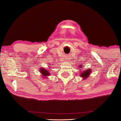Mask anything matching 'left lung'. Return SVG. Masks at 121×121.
I'll use <instances>...</instances> for the list:
<instances>
[{"mask_svg":"<svg viewBox=\"0 0 121 121\" xmlns=\"http://www.w3.org/2000/svg\"><path fill=\"white\" fill-rule=\"evenodd\" d=\"M83 66H84L83 65H78V68L80 69V70L81 71L80 72V76L85 80V79H86L89 77L90 74H91V72H92V70H91V68L89 69H85L84 70H82Z\"/></svg>","mask_w":121,"mask_h":121,"instance_id":"8db88e82","label":"left lung"}]
</instances>
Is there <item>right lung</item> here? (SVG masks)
I'll return each mask as SVG.
<instances>
[{"label":"right lung","mask_w":121,"mask_h":121,"mask_svg":"<svg viewBox=\"0 0 121 121\" xmlns=\"http://www.w3.org/2000/svg\"><path fill=\"white\" fill-rule=\"evenodd\" d=\"M52 65L53 64H51L49 66V68H47V69H45V68L40 67L39 71L41 74V77H43L44 78H48V76H49L50 74H51V73H50V71H49L50 69H51V68L52 67Z\"/></svg>","instance_id":"add662e5"}]
</instances>
